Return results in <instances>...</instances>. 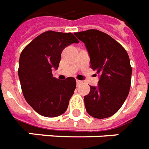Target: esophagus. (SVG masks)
<instances>
[{"mask_svg": "<svg viewBox=\"0 0 149 149\" xmlns=\"http://www.w3.org/2000/svg\"><path fill=\"white\" fill-rule=\"evenodd\" d=\"M81 84H83V81H80L79 79H77V86H80Z\"/></svg>", "mask_w": 149, "mask_h": 149, "instance_id": "esophagus-1", "label": "esophagus"}]
</instances>
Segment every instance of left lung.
Instances as JSON below:
<instances>
[{
  "instance_id": "obj_1",
  "label": "left lung",
  "mask_w": 149,
  "mask_h": 149,
  "mask_svg": "<svg viewBox=\"0 0 149 149\" xmlns=\"http://www.w3.org/2000/svg\"><path fill=\"white\" fill-rule=\"evenodd\" d=\"M91 57V68L100 75L98 86L84 97L85 107L98 119L113 115L121 107L131 87L132 69L127 51L112 37L97 29L76 32Z\"/></svg>"
}]
</instances>
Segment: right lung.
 <instances>
[{"label": "right lung", "mask_w": 149, "mask_h": 149, "mask_svg": "<svg viewBox=\"0 0 149 149\" xmlns=\"http://www.w3.org/2000/svg\"><path fill=\"white\" fill-rule=\"evenodd\" d=\"M79 41L72 33L47 31L34 38L20 55L18 77L27 103L38 113L55 118L65 113L76 89V79L52 77L61 53L66 46Z\"/></svg>", "instance_id": "right-lung-1"}]
</instances>
